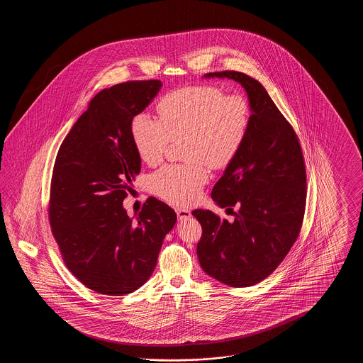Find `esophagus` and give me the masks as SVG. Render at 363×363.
Listing matches in <instances>:
<instances>
[{"label": "esophagus", "mask_w": 363, "mask_h": 363, "mask_svg": "<svg viewBox=\"0 0 363 363\" xmlns=\"http://www.w3.org/2000/svg\"><path fill=\"white\" fill-rule=\"evenodd\" d=\"M175 212H177V216H178L179 220H185V219L190 218V215H191L190 209H188V208H177Z\"/></svg>", "instance_id": "esophagus-1"}]
</instances>
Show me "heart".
<instances>
[{
  "label": "heart",
  "instance_id": "1",
  "mask_svg": "<svg viewBox=\"0 0 363 363\" xmlns=\"http://www.w3.org/2000/svg\"><path fill=\"white\" fill-rule=\"evenodd\" d=\"M159 120L138 113L130 121V136L143 162L162 160L172 138H185L186 164H167L151 175L159 197L178 206L189 204L209 179V166L227 167L246 141L252 110L242 95H227L215 86L178 88L156 104Z\"/></svg>",
  "mask_w": 363,
  "mask_h": 363
}]
</instances>
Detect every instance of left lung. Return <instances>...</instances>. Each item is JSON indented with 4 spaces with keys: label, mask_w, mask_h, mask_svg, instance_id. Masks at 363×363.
<instances>
[{
    "label": "left lung",
    "mask_w": 363,
    "mask_h": 363,
    "mask_svg": "<svg viewBox=\"0 0 363 363\" xmlns=\"http://www.w3.org/2000/svg\"><path fill=\"white\" fill-rule=\"evenodd\" d=\"M240 83L252 110L240 154L225 167L211 197L238 208L234 222L207 209L191 215L203 227L197 257L204 272L231 287H250L269 277L296 241L306 206V170L290 122L265 88L235 70L207 73Z\"/></svg>",
    "instance_id": "left-lung-1"
}]
</instances>
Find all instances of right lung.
Returning <instances> with one entry per match:
<instances>
[{
  "instance_id": "obj_1",
  "label": "right lung",
  "mask_w": 363,
  "mask_h": 363,
  "mask_svg": "<svg viewBox=\"0 0 363 363\" xmlns=\"http://www.w3.org/2000/svg\"><path fill=\"white\" fill-rule=\"evenodd\" d=\"M160 80L104 88L64 138L52 169L49 220L70 272L89 290L120 296L152 275L172 207L150 197L130 219L122 207L141 159L130 121L152 102Z\"/></svg>"
}]
</instances>
